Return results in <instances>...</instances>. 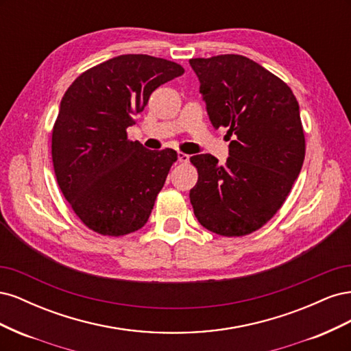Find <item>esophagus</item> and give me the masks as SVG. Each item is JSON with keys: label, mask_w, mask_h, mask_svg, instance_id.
I'll return each mask as SVG.
<instances>
[{"label": "esophagus", "mask_w": 351, "mask_h": 351, "mask_svg": "<svg viewBox=\"0 0 351 351\" xmlns=\"http://www.w3.org/2000/svg\"><path fill=\"white\" fill-rule=\"evenodd\" d=\"M177 158H178V162L180 164H187L189 162V155H186L183 152H178Z\"/></svg>", "instance_id": "1"}]
</instances>
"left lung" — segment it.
<instances>
[{"mask_svg": "<svg viewBox=\"0 0 351 351\" xmlns=\"http://www.w3.org/2000/svg\"><path fill=\"white\" fill-rule=\"evenodd\" d=\"M214 129L227 127L224 165L209 154L190 158L197 183L190 204L206 230L241 237L277 214L304 161L299 102L278 76L237 54L189 60Z\"/></svg>", "mask_w": 351, "mask_h": 351, "instance_id": "8db88e82", "label": "left lung"}]
</instances>
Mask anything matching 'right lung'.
Returning a JSON list of instances; mask_svg holds the SVG:
<instances>
[{"label": "right lung", "instance_id": "right-lung-1", "mask_svg": "<svg viewBox=\"0 0 351 351\" xmlns=\"http://www.w3.org/2000/svg\"><path fill=\"white\" fill-rule=\"evenodd\" d=\"M183 73L173 61L127 54L83 71L66 90L52 127V164L62 195L89 230L120 237L149 219L177 154L130 142L127 127L156 88Z\"/></svg>", "mask_w": 351, "mask_h": 351}]
</instances>
